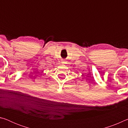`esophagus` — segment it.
Wrapping results in <instances>:
<instances>
[{"instance_id": "obj_1", "label": "esophagus", "mask_w": 128, "mask_h": 128, "mask_svg": "<svg viewBox=\"0 0 128 128\" xmlns=\"http://www.w3.org/2000/svg\"><path fill=\"white\" fill-rule=\"evenodd\" d=\"M62 62V63H65V62H64V61H63V62Z\"/></svg>"}]
</instances>
